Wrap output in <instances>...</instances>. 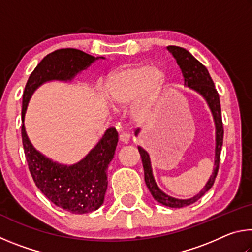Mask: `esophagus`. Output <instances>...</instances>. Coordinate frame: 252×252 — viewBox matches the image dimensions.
I'll return each mask as SVG.
<instances>
[{
  "label": "esophagus",
  "mask_w": 252,
  "mask_h": 252,
  "mask_svg": "<svg viewBox=\"0 0 252 252\" xmlns=\"http://www.w3.org/2000/svg\"><path fill=\"white\" fill-rule=\"evenodd\" d=\"M119 140H120L122 143H127V142H129V140H130V134L121 133L120 136H119Z\"/></svg>",
  "instance_id": "esophagus-1"
}]
</instances>
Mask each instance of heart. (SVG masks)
<instances>
[{
  "label": "heart",
  "mask_w": 252,
  "mask_h": 252,
  "mask_svg": "<svg viewBox=\"0 0 252 252\" xmlns=\"http://www.w3.org/2000/svg\"><path fill=\"white\" fill-rule=\"evenodd\" d=\"M167 82L165 73L150 64H139L114 72L106 79L103 93L116 108L132 105L130 118L135 125L151 120Z\"/></svg>",
  "instance_id": "heart-1"
}]
</instances>
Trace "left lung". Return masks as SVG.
<instances>
[{"label":"left lung","mask_w":252,"mask_h":252,"mask_svg":"<svg viewBox=\"0 0 252 252\" xmlns=\"http://www.w3.org/2000/svg\"><path fill=\"white\" fill-rule=\"evenodd\" d=\"M167 49L172 57L176 59L178 65L180 66V70L182 72L183 80H185V85L189 88L190 90L197 92L198 94L201 95L204 101L207 102L209 109L211 111L213 122H215L216 127V149H215V164H213V171L211 173L210 178L207 181L206 186H204L199 193L193 195L192 198L189 199H178L170 197L167 193L162 191L159 186L157 185L153 177L152 172V165H151V159L149 153L144 150L143 148L138 147L140 156L142 159V164L144 169V181L148 187L149 191H150L152 197L157 200L158 202L167 206L170 208H182L187 207L189 204H192L195 201L202 197V195L210 190V188L213 186V182L216 180L217 173H218L219 169V162H220V153H221V147H222L223 142V126H222V119H221V106H220V100L219 94L215 88V83L211 79L210 74L207 70V67L201 64L197 59H195L189 51L186 49L180 48V46H173L170 45L167 46ZM140 133V129L135 130L134 134L138 136Z\"/></svg>","instance_id":"1"}]
</instances>
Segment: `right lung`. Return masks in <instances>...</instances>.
Masks as SVG:
<instances>
[{
	"label": "right lung",
	"mask_w": 252,
	"mask_h": 252,
	"mask_svg": "<svg viewBox=\"0 0 252 252\" xmlns=\"http://www.w3.org/2000/svg\"><path fill=\"white\" fill-rule=\"evenodd\" d=\"M99 59L104 58H94L76 49L54 51L34 69L23 93L22 142L31 176L50 201L75 215L95 211L103 203L108 188L106 171L116 152L118 132L110 127L83 159L67 165L51 160L33 147L25 131L24 119L30 99L37 88L50 81L71 82Z\"/></svg>",
	"instance_id": "1"
}]
</instances>
